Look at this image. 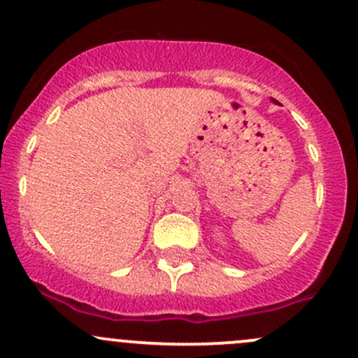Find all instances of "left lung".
I'll list each match as a JSON object with an SVG mask.
<instances>
[{
	"label": "left lung",
	"instance_id": "1",
	"mask_svg": "<svg viewBox=\"0 0 358 358\" xmlns=\"http://www.w3.org/2000/svg\"><path fill=\"white\" fill-rule=\"evenodd\" d=\"M273 101H275V100H273Z\"/></svg>",
	"mask_w": 358,
	"mask_h": 358
}]
</instances>
